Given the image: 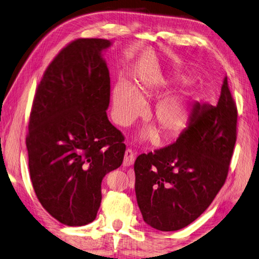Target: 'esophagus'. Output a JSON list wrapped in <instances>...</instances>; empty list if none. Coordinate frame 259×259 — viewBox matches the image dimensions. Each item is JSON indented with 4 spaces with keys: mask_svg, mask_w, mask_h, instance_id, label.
Masks as SVG:
<instances>
[{
    "mask_svg": "<svg viewBox=\"0 0 259 259\" xmlns=\"http://www.w3.org/2000/svg\"><path fill=\"white\" fill-rule=\"evenodd\" d=\"M135 160V154L133 153L132 150H126L125 151V156H124V161H123V164L124 166H130L134 163Z\"/></svg>",
    "mask_w": 259,
    "mask_h": 259,
    "instance_id": "esophagus-1",
    "label": "esophagus"
}]
</instances>
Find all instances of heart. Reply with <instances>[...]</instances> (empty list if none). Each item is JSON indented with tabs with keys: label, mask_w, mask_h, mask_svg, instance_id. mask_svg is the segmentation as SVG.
Masks as SVG:
<instances>
[{
	"label": "heart",
	"mask_w": 259,
	"mask_h": 259,
	"mask_svg": "<svg viewBox=\"0 0 259 259\" xmlns=\"http://www.w3.org/2000/svg\"><path fill=\"white\" fill-rule=\"evenodd\" d=\"M154 91V86L147 81H140L132 86L127 81H118L112 91L113 116L116 122L127 126L143 113V99ZM192 93L184 92L163 97L153 107L155 125L165 136L176 135L186 127L191 114ZM157 131L154 126H147L141 133L142 141L154 139Z\"/></svg>",
	"instance_id": "obj_1"
}]
</instances>
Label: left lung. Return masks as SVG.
<instances>
[{
	"label": "left lung",
	"mask_w": 259,
	"mask_h": 259,
	"mask_svg": "<svg viewBox=\"0 0 259 259\" xmlns=\"http://www.w3.org/2000/svg\"><path fill=\"white\" fill-rule=\"evenodd\" d=\"M237 108L224 79L217 105H194L177 142L135 164V193L152 228L176 231L200 217L224 186L236 143Z\"/></svg>",
	"instance_id": "obj_1"
}]
</instances>
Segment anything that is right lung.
Listing matches in <instances>:
<instances>
[{
  "instance_id": "obj_1",
  "label": "right lung",
  "mask_w": 259,
  "mask_h": 259,
  "mask_svg": "<svg viewBox=\"0 0 259 259\" xmlns=\"http://www.w3.org/2000/svg\"><path fill=\"white\" fill-rule=\"evenodd\" d=\"M112 44L78 39L63 48L47 68L31 110V181L42 207L67 226L95 220L103 179L124 159V136L106 113L110 79L104 52Z\"/></svg>"
}]
</instances>
